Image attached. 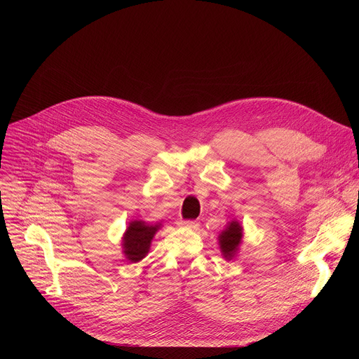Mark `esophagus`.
<instances>
[{"mask_svg":"<svg viewBox=\"0 0 359 359\" xmlns=\"http://www.w3.org/2000/svg\"><path fill=\"white\" fill-rule=\"evenodd\" d=\"M179 227H189V229H197L198 227V222L197 220H182L177 223Z\"/></svg>","mask_w":359,"mask_h":359,"instance_id":"esophagus-1","label":"esophagus"}]
</instances>
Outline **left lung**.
<instances>
[{
  "mask_svg": "<svg viewBox=\"0 0 359 359\" xmlns=\"http://www.w3.org/2000/svg\"><path fill=\"white\" fill-rule=\"evenodd\" d=\"M217 240L223 257L229 262L234 260L243 243V226L236 219L230 220L220 231Z\"/></svg>",
  "mask_w": 359,
  "mask_h": 359,
  "instance_id": "1",
  "label": "left lung"
}]
</instances>
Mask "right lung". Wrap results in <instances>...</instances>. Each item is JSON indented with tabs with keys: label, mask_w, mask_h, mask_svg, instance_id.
Returning <instances> with one entry per match:
<instances>
[{
	"label": "right lung",
	"mask_w": 359,
	"mask_h": 359,
	"mask_svg": "<svg viewBox=\"0 0 359 359\" xmlns=\"http://www.w3.org/2000/svg\"><path fill=\"white\" fill-rule=\"evenodd\" d=\"M161 229L162 223L150 224L143 220H130L122 237V252L125 259L130 263L143 260L150 250L153 237Z\"/></svg>",
	"instance_id": "obj_1"
}]
</instances>
